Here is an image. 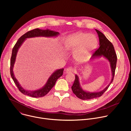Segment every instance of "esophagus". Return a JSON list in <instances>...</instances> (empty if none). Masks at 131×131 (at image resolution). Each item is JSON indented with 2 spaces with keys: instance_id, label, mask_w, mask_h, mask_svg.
<instances>
[{
  "instance_id": "1",
  "label": "esophagus",
  "mask_w": 131,
  "mask_h": 131,
  "mask_svg": "<svg viewBox=\"0 0 131 131\" xmlns=\"http://www.w3.org/2000/svg\"><path fill=\"white\" fill-rule=\"evenodd\" d=\"M73 70H74L73 68L72 67H70L67 68L65 70V71H66V73H71V72H72L73 71Z\"/></svg>"
}]
</instances>
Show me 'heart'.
Masks as SVG:
<instances>
[{
  "label": "heart",
  "mask_w": 131,
  "mask_h": 131,
  "mask_svg": "<svg viewBox=\"0 0 131 131\" xmlns=\"http://www.w3.org/2000/svg\"><path fill=\"white\" fill-rule=\"evenodd\" d=\"M97 46V39L95 35L81 32L69 36L65 42L67 50L76 49L74 57L78 61L86 60Z\"/></svg>",
  "instance_id": "b5f03b06"
}]
</instances>
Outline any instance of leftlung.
I'll list each match as a JSON object with an SVG mask.
<instances>
[{
  "mask_svg": "<svg viewBox=\"0 0 131 131\" xmlns=\"http://www.w3.org/2000/svg\"><path fill=\"white\" fill-rule=\"evenodd\" d=\"M95 30L97 32L99 37L100 47L93 53L92 58H94L101 57V56H104L105 58H106L110 63L113 77H112V79L110 83L103 91L99 92L90 93L85 92L82 89L80 86L79 78L77 75H76L75 80H74L73 84L71 86V89L73 93L76 95V96L82 100H91L101 96L108 89L110 84L113 82L115 73L117 57L114 46L111 43V42L108 40L106 36L102 32L97 29H95Z\"/></svg>",
  "mask_w": 131,
  "mask_h": 131,
  "instance_id": "obj_1",
  "label": "left lung"
}]
</instances>
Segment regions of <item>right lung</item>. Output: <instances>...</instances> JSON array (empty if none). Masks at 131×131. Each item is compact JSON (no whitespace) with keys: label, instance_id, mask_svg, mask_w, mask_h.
<instances>
[{"label":"right lung","instance_id":"right-lung-1","mask_svg":"<svg viewBox=\"0 0 131 131\" xmlns=\"http://www.w3.org/2000/svg\"><path fill=\"white\" fill-rule=\"evenodd\" d=\"M59 33L58 32H56L54 31L50 30L49 29L47 30H42L39 28H36L28 32H26L25 34L22 35L20 38L18 39L17 41L14 45V47L12 49V55L10 60V74L14 82L16 84L17 88L19 91L23 93L24 95H26L33 97H41L47 95L49 91L51 90V89L54 86L57 80L63 75L64 69H58L55 71L51 77L49 78L46 84L41 89L37 90L35 91L29 92L26 91L24 89H23L20 85L18 83V81L14 77L13 72V68L14 66V64L15 61L16 56L17 54V52L18 51V48L20 47L22 43L25 40L26 38H31V37H40V36H44V37H53L57 36L58 35Z\"/></svg>","mask_w":131,"mask_h":131}]
</instances>
